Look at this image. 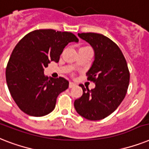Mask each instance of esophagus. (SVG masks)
<instances>
[{"instance_id":"34e87169","label":"esophagus","mask_w":149,"mask_h":149,"mask_svg":"<svg viewBox=\"0 0 149 149\" xmlns=\"http://www.w3.org/2000/svg\"><path fill=\"white\" fill-rule=\"evenodd\" d=\"M76 86L74 83H72V82H70V84H69V88H72V87H74Z\"/></svg>"}]
</instances>
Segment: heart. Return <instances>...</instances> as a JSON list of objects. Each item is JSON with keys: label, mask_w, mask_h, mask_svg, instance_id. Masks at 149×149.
<instances>
[{"label": "heart", "mask_w": 149, "mask_h": 149, "mask_svg": "<svg viewBox=\"0 0 149 149\" xmlns=\"http://www.w3.org/2000/svg\"><path fill=\"white\" fill-rule=\"evenodd\" d=\"M82 48H83V47H82Z\"/></svg>", "instance_id": "1"}]
</instances>
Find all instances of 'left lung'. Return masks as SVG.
Returning <instances> with one entry per match:
<instances>
[{
  "instance_id": "1",
  "label": "left lung",
  "mask_w": 149,
  "mask_h": 149,
  "mask_svg": "<svg viewBox=\"0 0 149 149\" xmlns=\"http://www.w3.org/2000/svg\"><path fill=\"white\" fill-rule=\"evenodd\" d=\"M93 47L95 60L86 72L87 80L95 83L89 90L83 84V95L74 107L81 116L100 120L112 114L124 100L129 84V70L120 48L106 36L95 33H78Z\"/></svg>"
}]
</instances>
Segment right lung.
I'll list each match as a JSON object with an SVG mask.
<instances>
[{
    "mask_svg": "<svg viewBox=\"0 0 149 149\" xmlns=\"http://www.w3.org/2000/svg\"><path fill=\"white\" fill-rule=\"evenodd\" d=\"M79 40L70 32L52 29L36 30L24 36L14 47L6 68V81L14 102L32 116L49 114L59 94L69 87L63 77H46L43 71L51 61L59 62L63 50Z\"/></svg>",
    "mask_w": 149,
    "mask_h": 149,
    "instance_id": "add662e5",
    "label": "right lung"
}]
</instances>
